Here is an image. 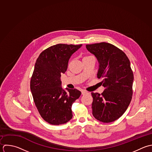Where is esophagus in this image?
<instances>
[{
  "label": "esophagus",
  "mask_w": 152,
  "mask_h": 152,
  "mask_svg": "<svg viewBox=\"0 0 152 152\" xmlns=\"http://www.w3.org/2000/svg\"><path fill=\"white\" fill-rule=\"evenodd\" d=\"M88 92L86 91H84V90H82V95H85L86 94H87Z\"/></svg>",
  "instance_id": "1"
}]
</instances>
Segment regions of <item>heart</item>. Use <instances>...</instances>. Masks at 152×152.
<instances>
[{"instance_id": "1", "label": "heart", "mask_w": 152, "mask_h": 152, "mask_svg": "<svg viewBox=\"0 0 152 152\" xmlns=\"http://www.w3.org/2000/svg\"><path fill=\"white\" fill-rule=\"evenodd\" d=\"M87 57H88V56H87Z\"/></svg>"}]
</instances>
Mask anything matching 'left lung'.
Wrapping results in <instances>:
<instances>
[{"mask_svg":"<svg viewBox=\"0 0 152 152\" xmlns=\"http://www.w3.org/2000/svg\"><path fill=\"white\" fill-rule=\"evenodd\" d=\"M86 46L98 60L97 77L105 88L101 94L91 93L92 114L101 122H113L123 115L132 99L134 75L130 60L121 50L108 42Z\"/></svg>","mask_w":152,"mask_h":152,"instance_id":"obj_1","label":"left lung"}]
</instances>
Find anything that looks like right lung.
Returning a JSON list of instances; mask_svg holds the SVG:
<instances>
[{
    "mask_svg": "<svg viewBox=\"0 0 152 152\" xmlns=\"http://www.w3.org/2000/svg\"><path fill=\"white\" fill-rule=\"evenodd\" d=\"M82 44H58L44 50L35 62L30 88L41 117L52 125L63 124L73 117L72 105L81 92L61 86V75L67 69L70 56Z\"/></svg>",
    "mask_w": 152,
    "mask_h": 152,
    "instance_id": "add662e5",
    "label": "right lung"
}]
</instances>
